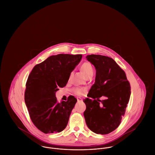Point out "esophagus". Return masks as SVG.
Wrapping results in <instances>:
<instances>
[{
	"instance_id": "obj_1",
	"label": "esophagus",
	"mask_w": 155,
	"mask_h": 155,
	"mask_svg": "<svg viewBox=\"0 0 155 155\" xmlns=\"http://www.w3.org/2000/svg\"><path fill=\"white\" fill-rule=\"evenodd\" d=\"M77 101H78V102H81V101H82V99L80 98V97H78V98H77Z\"/></svg>"
}]
</instances>
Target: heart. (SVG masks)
I'll return each instance as SVG.
<instances>
[{"label": "heart", "mask_w": 155, "mask_h": 155, "mask_svg": "<svg viewBox=\"0 0 155 155\" xmlns=\"http://www.w3.org/2000/svg\"><path fill=\"white\" fill-rule=\"evenodd\" d=\"M81 71L84 73L88 78L89 77L93 76L94 75V68L92 65L91 64V63L88 61L84 62L82 64L81 66ZM73 92L74 94L77 95H82L84 94L85 92V89L83 88H79V87H75L73 89Z\"/></svg>", "instance_id": "1"}]
</instances>
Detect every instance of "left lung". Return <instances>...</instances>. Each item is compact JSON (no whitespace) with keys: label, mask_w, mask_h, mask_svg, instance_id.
<instances>
[{"label":"left lung","mask_w":155,"mask_h":155,"mask_svg":"<svg viewBox=\"0 0 155 155\" xmlns=\"http://www.w3.org/2000/svg\"><path fill=\"white\" fill-rule=\"evenodd\" d=\"M87 59L96 68L95 82L84 99V117L89 128L96 134H108L115 130L125 114L131 95V86L124 71L111 58L99 54ZM104 96L106 99H99Z\"/></svg>","instance_id":"left-lung-1"}]
</instances>
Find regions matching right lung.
<instances>
[{
	"instance_id": "1",
	"label": "right lung",
	"mask_w": 155,
	"mask_h": 155,
	"mask_svg": "<svg viewBox=\"0 0 155 155\" xmlns=\"http://www.w3.org/2000/svg\"><path fill=\"white\" fill-rule=\"evenodd\" d=\"M82 54H59L35 65L25 84L24 99L30 118L45 134L60 133L66 127L77 102L73 96L59 103L55 93L66 85L71 71L79 63Z\"/></svg>"
}]
</instances>
